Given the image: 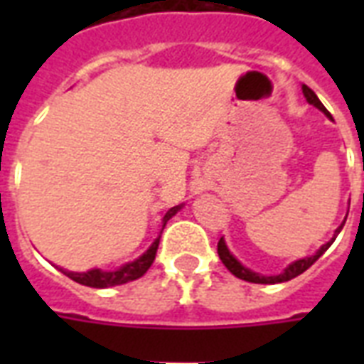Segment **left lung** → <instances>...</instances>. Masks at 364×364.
Masks as SVG:
<instances>
[{"mask_svg": "<svg viewBox=\"0 0 364 364\" xmlns=\"http://www.w3.org/2000/svg\"><path fill=\"white\" fill-rule=\"evenodd\" d=\"M302 94H304L306 102L310 105H314V107H317V109L321 111V113H325V115L333 121V117H331V113H328L327 109H325V105L319 102V98L316 96V92L311 90L310 87H306V85H302ZM346 219H348V215H346ZM346 219L342 221V225H340L336 230H334L333 238L328 240L327 243H323L321 247L317 249L316 253L310 255V257H304V259H299L294 260V262H291V264L287 266V268H283V272H279V274H276V276H262V274H259V272H253L251 268H247V266H243L242 262H240L236 257H234L232 253H230V249L227 247V242L225 240H219V245H217V253H219V259L223 260V264L227 266L228 270L232 272L234 276L240 277V279H243V282H249V283H262V285H274V283H283V282H289V279H293V277L300 276L302 272H306L308 268H310L314 262H316L319 257H321L325 251H327L331 245H333V242L336 240V236L340 234V230L344 228L346 225Z\"/></svg>", "mask_w": 364, "mask_h": 364, "instance_id": "1", "label": "left lung"}]
</instances>
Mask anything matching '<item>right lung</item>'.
Listing matches in <instances>:
<instances>
[{
	"label": "right lung",
	"instance_id": "add662e5",
	"mask_svg": "<svg viewBox=\"0 0 364 364\" xmlns=\"http://www.w3.org/2000/svg\"><path fill=\"white\" fill-rule=\"evenodd\" d=\"M183 205L185 204L173 205V208H170V210L166 211V215L162 217V228H160L159 236L153 240V243L149 245L147 251H143L137 259L130 260V262H124V264L115 268V270L90 268V270L87 272H70V270H64V268H60V272L65 274L70 279H73V282L81 283V285H87V287H94V289H107V287H115V285H122V283L134 282V279L141 277L143 274L151 268L154 257H156V249H159V243H160V234H162V230H164L166 223L170 221L171 217L176 215Z\"/></svg>",
	"mask_w": 364,
	"mask_h": 364
}]
</instances>
